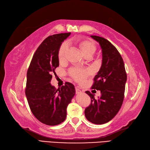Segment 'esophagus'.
I'll use <instances>...</instances> for the list:
<instances>
[{
	"mask_svg": "<svg viewBox=\"0 0 150 150\" xmlns=\"http://www.w3.org/2000/svg\"><path fill=\"white\" fill-rule=\"evenodd\" d=\"M82 93L81 90H80L78 88H76V94H80V93Z\"/></svg>",
	"mask_w": 150,
	"mask_h": 150,
	"instance_id": "obj_1",
	"label": "esophagus"
}]
</instances>
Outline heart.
Listing matches in <instances>:
<instances>
[{
  "label": "heart",
  "instance_id": "heart-1",
  "mask_svg": "<svg viewBox=\"0 0 150 150\" xmlns=\"http://www.w3.org/2000/svg\"><path fill=\"white\" fill-rule=\"evenodd\" d=\"M79 46L81 50L82 53L85 55L87 54H93L96 51V46L94 43L88 40L82 41L79 42ZM68 48V44L66 42H64L61 45L59 52H58V58L60 60H63L67 50ZM72 77L74 78L76 81L81 83L87 77L90 73L88 70H79V69H72L70 72Z\"/></svg>",
  "mask_w": 150,
  "mask_h": 150
}]
</instances>
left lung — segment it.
<instances>
[{
  "label": "left lung",
  "instance_id": "8db88e82",
  "mask_svg": "<svg viewBox=\"0 0 150 150\" xmlns=\"http://www.w3.org/2000/svg\"><path fill=\"white\" fill-rule=\"evenodd\" d=\"M90 37L98 42L102 50V65L92 86L100 91V97L95 99L89 91L85 92L92 103L85 109V115L91 123L102 125L111 121L122 107L127 74L123 58L117 49L103 38Z\"/></svg>",
  "mask_w": 150,
  "mask_h": 150
}]
</instances>
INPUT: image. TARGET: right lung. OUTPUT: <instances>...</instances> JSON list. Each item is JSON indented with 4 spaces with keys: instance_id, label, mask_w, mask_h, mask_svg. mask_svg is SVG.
Wrapping results in <instances>:
<instances>
[{
    "instance_id": "obj_1",
    "label": "right lung",
    "mask_w": 150,
    "mask_h": 150,
    "mask_svg": "<svg viewBox=\"0 0 150 150\" xmlns=\"http://www.w3.org/2000/svg\"><path fill=\"white\" fill-rule=\"evenodd\" d=\"M71 33L50 35L36 50L27 74L25 95L35 117L47 125L54 126L66 118L67 108L74 96V85L66 82L55 89L50 83L52 72L59 66L58 52Z\"/></svg>"
}]
</instances>
